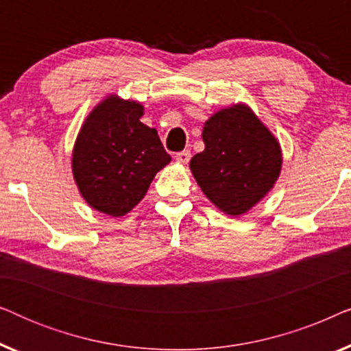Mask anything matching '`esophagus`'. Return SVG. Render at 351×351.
Here are the masks:
<instances>
[{
  "mask_svg": "<svg viewBox=\"0 0 351 351\" xmlns=\"http://www.w3.org/2000/svg\"><path fill=\"white\" fill-rule=\"evenodd\" d=\"M190 158H191V153H190L189 150H184V152L177 153V155H176V161L179 162V165H189Z\"/></svg>",
  "mask_w": 351,
  "mask_h": 351,
  "instance_id": "34e87169",
  "label": "esophagus"
}]
</instances>
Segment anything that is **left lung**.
<instances>
[{
	"label": "left lung",
	"instance_id": "8db88e82",
	"mask_svg": "<svg viewBox=\"0 0 351 351\" xmlns=\"http://www.w3.org/2000/svg\"><path fill=\"white\" fill-rule=\"evenodd\" d=\"M204 150L190 160V171L210 203L239 217L275 186L282 152L270 129L249 105L238 102L210 114L201 134Z\"/></svg>",
	"mask_w": 351,
	"mask_h": 351
}]
</instances>
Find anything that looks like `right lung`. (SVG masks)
I'll use <instances>...</instances> for the list:
<instances>
[{"mask_svg":"<svg viewBox=\"0 0 351 351\" xmlns=\"http://www.w3.org/2000/svg\"><path fill=\"white\" fill-rule=\"evenodd\" d=\"M143 105L108 94L90 110L76 136L71 172L90 208L121 217L147 195L171 162L155 128L141 121Z\"/></svg>","mask_w":351,"mask_h":351,"instance_id":"right-lung-1","label":"right lung"}]
</instances>
